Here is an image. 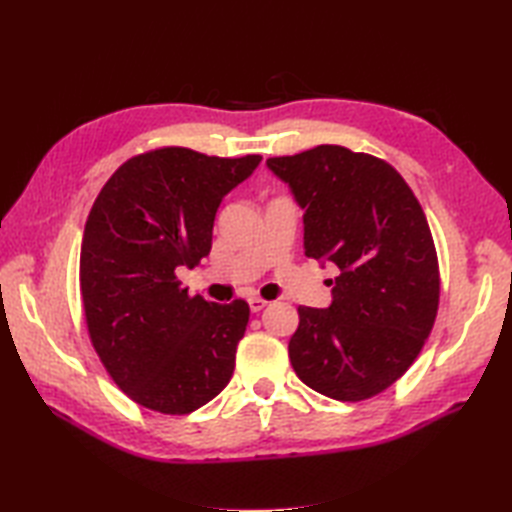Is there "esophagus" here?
Here are the masks:
<instances>
[{"mask_svg": "<svg viewBox=\"0 0 512 512\" xmlns=\"http://www.w3.org/2000/svg\"><path fill=\"white\" fill-rule=\"evenodd\" d=\"M248 306H250V310H253V312H259V310H264L268 306V301L262 299V297H250L248 299Z\"/></svg>", "mask_w": 512, "mask_h": 512, "instance_id": "obj_1", "label": "esophagus"}]
</instances>
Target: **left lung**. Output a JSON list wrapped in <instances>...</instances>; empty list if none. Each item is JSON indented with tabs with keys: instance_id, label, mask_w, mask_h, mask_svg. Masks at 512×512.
Segmentation results:
<instances>
[{
	"instance_id": "1",
	"label": "left lung",
	"mask_w": 512,
	"mask_h": 512,
	"mask_svg": "<svg viewBox=\"0 0 512 512\" xmlns=\"http://www.w3.org/2000/svg\"><path fill=\"white\" fill-rule=\"evenodd\" d=\"M266 165L303 209L306 255L339 268L330 308L299 306L290 363L323 396L372 398L416 361L438 314V255L422 206L385 160L341 145Z\"/></svg>"
}]
</instances>
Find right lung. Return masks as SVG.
Masks as SVG:
<instances>
[{"label":"right lung","mask_w":512,"mask_h":512,"mask_svg":"<svg viewBox=\"0 0 512 512\" xmlns=\"http://www.w3.org/2000/svg\"><path fill=\"white\" fill-rule=\"evenodd\" d=\"M259 162L154 149L123 162L92 206L81 244L85 323L107 374L138 405L184 416L233 376L248 303L191 297L178 270L211 253L224 195Z\"/></svg>","instance_id":"1"}]
</instances>
